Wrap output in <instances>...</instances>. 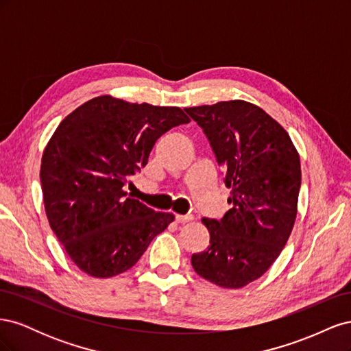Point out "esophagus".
I'll return each mask as SVG.
<instances>
[{"mask_svg": "<svg viewBox=\"0 0 351 351\" xmlns=\"http://www.w3.org/2000/svg\"><path fill=\"white\" fill-rule=\"evenodd\" d=\"M193 217L192 215H176V221L178 222V224H186V222L192 221Z\"/></svg>", "mask_w": 351, "mask_h": 351, "instance_id": "1", "label": "esophagus"}]
</instances>
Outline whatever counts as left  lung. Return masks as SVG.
Masks as SVG:
<instances>
[{"label": "left lung", "instance_id": "1", "mask_svg": "<svg viewBox=\"0 0 351 351\" xmlns=\"http://www.w3.org/2000/svg\"><path fill=\"white\" fill-rule=\"evenodd\" d=\"M184 110L224 169L232 205L219 221L202 218L210 244L192 254V267L222 289H241L269 269L291 234L300 156L284 127L258 105L234 99Z\"/></svg>", "mask_w": 351, "mask_h": 351}]
</instances>
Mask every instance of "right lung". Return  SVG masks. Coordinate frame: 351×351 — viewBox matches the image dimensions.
Masks as SVG:
<instances>
[{"instance_id":"add662e5","label":"right lung","mask_w":351,"mask_h":351,"mask_svg":"<svg viewBox=\"0 0 351 351\" xmlns=\"http://www.w3.org/2000/svg\"><path fill=\"white\" fill-rule=\"evenodd\" d=\"M189 121L178 107L102 95L58 124L42 155V195L52 231L80 271L93 278L125 272L174 221L124 187L159 137Z\"/></svg>"}]
</instances>
